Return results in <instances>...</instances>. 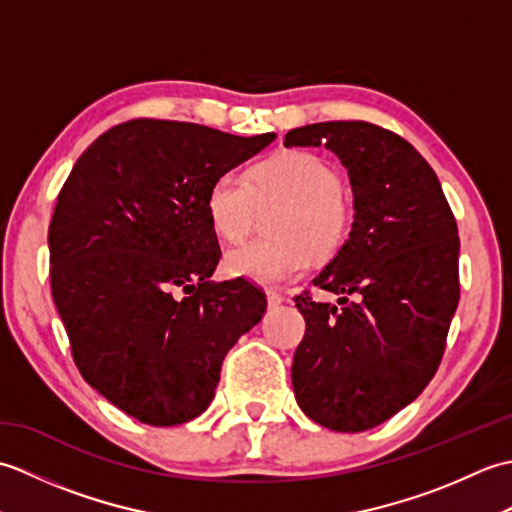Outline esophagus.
I'll return each mask as SVG.
<instances>
[{
	"label": "esophagus",
	"mask_w": 512,
	"mask_h": 512,
	"mask_svg": "<svg viewBox=\"0 0 512 512\" xmlns=\"http://www.w3.org/2000/svg\"><path fill=\"white\" fill-rule=\"evenodd\" d=\"M266 299H268V308H279L284 303V295H279L275 290H266Z\"/></svg>",
	"instance_id": "1"
}]
</instances>
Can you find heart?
Here are the masks:
<instances>
[{"label": "heart", "instance_id": "heart-1", "mask_svg": "<svg viewBox=\"0 0 512 512\" xmlns=\"http://www.w3.org/2000/svg\"><path fill=\"white\" fill-rule=\"evenodd\" d=\"M281 204L270 222L273 239L246 242L226 253L233 277L259 286H279L306 273L310 257H334L354 224L352 195L341 173L314 151H281L253 169V182L239 171H222L206 193L213 231L237 242L248 235L257 211Z\"/></svg>", "mask_w": 512, "mask_h": 512}]
</instances>
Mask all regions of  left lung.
I'll return each instance as SVG.
<instances>
[{"instance_id":"left-lung-1","label":"left lung","mask_w":512,"mask_h":512,"mask_svg":"<svg viewBox=\"0 0 512 512\" xmlns=\"http://www.w3.org/2000/svg\"><path fill=\"white\" fill-rule=\"evenodd\" d=\"M286 147L334 151L350 176L354 224L295 297L306 334L292 361L301 411L332 431H367L416 400L436 376L460 301V237L436 171L405 138L365 121L290 129Z\"/></svg>"}]
</instances>
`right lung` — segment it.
Listing matches in <instances>:
<instances>
[{
  "instance_id": "right-lung-1",
  "label": "right lung",
  "mask_w": 512,
  "mask_h": 512,
  "mask_svg": "<svg viewBox=\"0 0 512 512\" xmlns=\"http://www.w3.org/2000/svg\"><path fill=\"white\" fill-rule=\"evenodd\" d=\"M275 140L134 118L76 160L48 228L50 288L85 383L151 427L211 405L226 352L266 295L215 284L222 250L206 193Z\"/></svg>"
}]
</instances>
